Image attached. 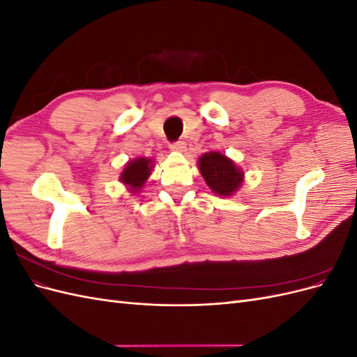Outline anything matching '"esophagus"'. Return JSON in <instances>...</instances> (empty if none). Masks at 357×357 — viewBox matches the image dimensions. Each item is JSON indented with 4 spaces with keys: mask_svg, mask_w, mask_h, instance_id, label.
Returning <instances> with one entry per match:
<instances>
[{
    "mask_svg": "<svg viewBox=\"0 0 357 357\" xmlns=\"http://www.w3.org/2000/svg\"><path fill=\"white\" fill-rule=\"evenodd\" d=\"M169 147L172 150H177V152H183V150H185V147H186V143L185 142H174V143L169 144Z\"/></svg>",
    "mask_w": 357,
    "mask_h": 357,
    "instance_id": "esophagus-1",
    "label": "esophagus"
}]
</instances>
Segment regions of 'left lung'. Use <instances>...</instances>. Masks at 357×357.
Masks as SVG:
<instances>
[{"instance_id": "8db88e82", "label": "left lung", "mask_w": 357, "mask_h": 357, "mask_svg": "<svg viewBox=\"0 0 357 357\" xmlns=\"http://www.w3.org/2000/svg\"><path fill=\"white\" fill-rule=\"evenodd\" d=\"M199 171L210 189L222 197H229L241 186L243 172L231 159L219 152L205 153L199 158Z\"/></svg>"}]
</instances>
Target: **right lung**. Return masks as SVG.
Here are the masks:
<instances>
[{
    "instance_id": "obj_1",
    "label": "right lung",
    "mask_w": 357,
    "mask_h": 357,
    "mask_svg": "<svg viewBox=\"0 0 357 357\" xmlns=\"http://www.w3.org/2000/svg\"><path fill=\"white\" fill-rule=\"evenodd\" d=\"M152 167V160L146 158H138L135 160L128 162V165L122 171L121 181L131 186L132 192H137L143 188L144 181L149 178Z\"/></svg>"
}]
</instances>
